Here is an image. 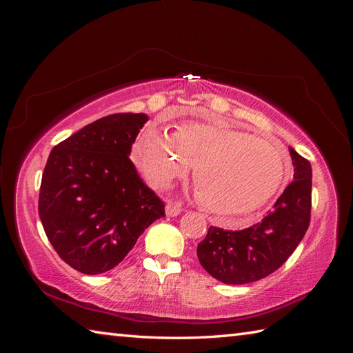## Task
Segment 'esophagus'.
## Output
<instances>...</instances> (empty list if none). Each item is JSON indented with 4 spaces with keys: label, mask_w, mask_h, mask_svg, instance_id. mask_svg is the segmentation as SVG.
I'll list each match as a JSON object with an SVG mask.
<instances>
[{
    "label": "esophagus",
    "mask_w": 353,
    "mask_h": 353,
    "mask_svg": "<svg viewBox=\"0 0 353 353\" xmlns=\"http://www.w3.org/2000/svg\"><path fill=\"white\" fill-rule=\"evenodd\" d=\"M184 209H183V206L179 205V203H174V201H168L166 203V215L168 216H178L181 212H183Z\"/></svg>",
    "instance_id": "34e87169"
}]
</instances>
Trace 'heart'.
Here are the masks:
<instances>
[{
  "label": "heart",
  "mask_w": 353,
  "mask_h": 353,
  "mask_svg": "<svg viewBox=\"0 0 353 353\" xmlns=\"http://www.w3.org/2000/svg\"><path fill=\"white\" fill-rule=\"evenodd\" d=\"M137 165L159 188L194 170L201 206L218 216H244L275 196L290 172L285 148L225 121H187L172 134L147 126L134 145Z\"/></svg>",
  "instance_id": "heart-1"
}]
</instances>
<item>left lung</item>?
I'll return each instance as SVG.
<instances>
[{
  "instance_id": "8db88e82",
  "label": "left lung",
  "mask_w": 353,
  "mask_h": 353,
  "mask_svg": "<svg viewBox=\"0 0 353 353\" xmlns=\"http://www.w3.org/2000/svg\"><path fill=\"white\" fill-rule=\"evenodd\" d=\"M293 181L261 222L240 231L210 227L197 245V258L223 284H248L265 279L288 259L311 221L312 168L288 147Z\"/></svg>"
}]
</instances>
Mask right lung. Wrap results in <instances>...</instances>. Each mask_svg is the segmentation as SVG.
I'll use <instances>...</instances> for the list:
<instances>
[{
    "label": "right lung",
    "instance_id": "1",
    "mask_svg": "<svg viewBox=\"0 0 353 353\" xmlns=\"http://www.w3.org/2000/svg\"><path fill=\"white\" fill-rule=\"evenodd\" d=\"M145 113L101 117L52 148L42 174L38 212L60 258L87 275L113 270L165 203L131 162Z\"/></svg>",
    "mask_w": 353,
    "mask_h": 353
}]
</instances>
